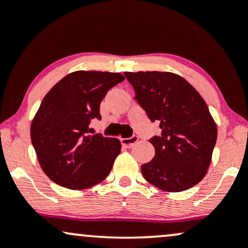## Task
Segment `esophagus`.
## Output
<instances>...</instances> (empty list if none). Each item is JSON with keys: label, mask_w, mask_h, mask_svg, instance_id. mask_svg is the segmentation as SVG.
Instances as JSON below:
<instances>
[{"label": "esophagus", "mask_w": 248, "mask_h": 248, "mask_svg": "<svg viewBox=\"0 0 248 248\" xmlns=\"http://www.w3.org/2000/svg\"><path fill=\"white\" fill-rule=\"evenodd\" d=\"M139 138L138 136H132V138H128V139H121V143L122 146L126 147V148H132L134 147V144L138 143Z\"/></svg>", "instance_id": "esophagus-1"}]
</instances>
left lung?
Segmentation results:
<instances>
[{"label":"left lung","mask_w":248,"mask_h":248,"mask_svg":"<svg viewBox=\"0 0 248 248\" xmlns=\"http://www.w3.org/2000/svg\"><path fill=\"white\" fill-rule=\"evenodd\" d=\"M124 76L139 105L162 130L150 140L155 157L141 167L144 179L168 192L195 186L206 175L217 141V124L206 102L176 73L139 71Z\"/></svg>","instance_id":"8db88e82"}]
</instances>
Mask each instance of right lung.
<instances>
[{"label": "right lung", "instance_id": "add662e5", "mask_svg": "<svg viewBox=\"0 0 248 248\" xmlns=\"http://www.w3.org/2000/svg\"><path fill=\"white\" fill-rule=\"evenodd\" d=\"M121 73L76 71L61 79L43 99L31 122V142L45 175L58 186L82 190L109 175L121 142L90 135L88 124L100 120V102Z\"/></svg>", "mask_w": 248, "mask_h": 248}]
</instances>
